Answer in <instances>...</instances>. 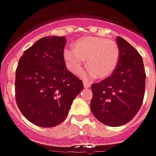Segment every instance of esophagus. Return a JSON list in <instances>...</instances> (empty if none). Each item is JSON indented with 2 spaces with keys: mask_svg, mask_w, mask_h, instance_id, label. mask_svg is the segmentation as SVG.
Here are the masks:
<instances>
[{
  "mask_svg": "<svg viewBox=\"0 0 156 156\" xmlns=\"http://www.w3.org/2000/svg\"><path fill=\"white\" fill-rule=\"evenodd\" d=\"M83 85H84V87L85 88H88L90 87V84L87 81H83Z\"/></svg>",
  "mask_w": 156,
  "mask_h": 156,
  "instance_id": "1",
  "label": "esophagus"
}]
</instances>
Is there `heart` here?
Instances as JSON below:
<instances>
[{"instance_id":"obj_1","label":"heart","mask_w":156,"mask_h":156,"mask_svg":"<svg viewBox=\"0 0 156 156\" xmlns=\"http://www.w3.org/2000/svg\"><path fill=\"white\" fill-rule=\"evenodd\" d=\"M64 61L69 70L80 73L83 70L84 59L88 67L86 76L88 78H106L118 65L120 48L112 40L96 36H87L73 44V48L67 46L63 51Z\"/></svg>"}]
</instances>
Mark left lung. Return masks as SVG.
<instances>
[{
    "label": "left lung",
    "mask_w": 156,
    "mask_h": 156,
    "mask_svg": "<svg viewBox=\"0 0 156 156\" xmlns=\"http://www.w3.org/2000/svg\"><path fill=\"white\" fill-rule=\"evenodd\" d=\"M120 58L111 76L93 83L90 110L101 123L121 126L135 116L143 104L146 73L143 57L123 38H116Z\"/></svg>",
    "instance_id": "obj_1"
}]
</instances>
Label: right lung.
Wrapping results in <instances>:
<instances>
[{
	"instance_id": "1",
	"label": "right lung",
	"mask_w": 156,
	"mask_h": 156,
	"mask_svg": "<svg viewBox=\"0 0 156 156\" xmlns=\"http://www.w3.org/2000/svg\"><path fill=\"white\" fill-rule=\"evenodd\" d=\"M65 36L43 37L23 52L16 69V103L35 126L50 128L65 121L83 90V81L64 61Z\"/></svg>"
}]
</instances>
